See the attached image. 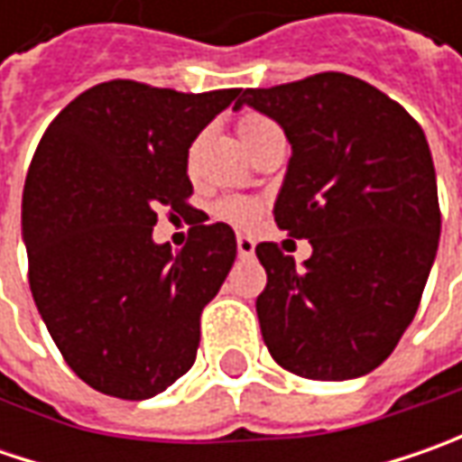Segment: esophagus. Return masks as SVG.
<instances>
[{"label": "esophagus", "instance_id": "34e87169", "mask_svg": "<svg viewBox=\"0 0 462 462\" xmlns=\"http://www.w3.org/2000/svg\"><path fill=\"white\" fill-rule=\"evenodd\" d=\"M254 246H257V241L252 239V236H246V234H239V236H236V249H239L241 259L254 257Z\"/></svg>", "mask_w": 462, "mask_h": 462}]
</instances>
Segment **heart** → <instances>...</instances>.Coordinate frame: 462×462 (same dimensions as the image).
Masks as SVG:
<instances>
[{
    "label": "heart",
    "mask_w": 462,
    "mask_h": 462,
    "mask_svg": "<svg viewBox=\"0 0 462 462\" xmlns=\"http://www.w3.org/2000/svg\"><path fill=\"white\" fill-rule=\"evenodd\" d=\"M236 131H239L241 143L252 152L257 149L264 138L277 134L275 123L270 117L259 116V113H244L236 123ZM259 203L257 200H249V198H226L218 203V216L223 221L234 223V226H249L259 218Z\"/></svg>",
    "instance_id": "b5f03b06"
}]
</instances>
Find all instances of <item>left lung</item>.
<instances>
[{"label":"left lung","instance_id":"left-lung-1","mask_svg":"<svg viewBox=\"0 0 462 462\" xmlns=\"http://www.w3.org/2000/svg\"><path fill=\"white\" fill-rule=\"evenodd\" d=\"M241 105L288 135L275 221L313 246L295 267L277 244H257L262 339L300 378H360L396 349L435 262L442 221L427 135L399 102L339 71L244 89Z\"/></svg>","mask_w":462,"mask_h":462}]
</instances>
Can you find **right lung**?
Wrapping results in <instances>:
<instances>
[{"instance_id": "obj_1", "label": "right lung", "mask_w": 462, "mask_h": 462, "mask_svg": "<svg viewBox=\"0 0 462 462\" xmlns=\"http://www.w3.org/2000/svg\"><path fill=\"white\" fill-rule=\"evenodd\" d=\"M239 95L102 81L35 149L23 192L30 291L66 365L99 393L152 399L195 363L200 313L236 259L234 228L193 223L180 253L151 234L162 207L192 222L189 146Z\"/></svg>"}]
</instances>
